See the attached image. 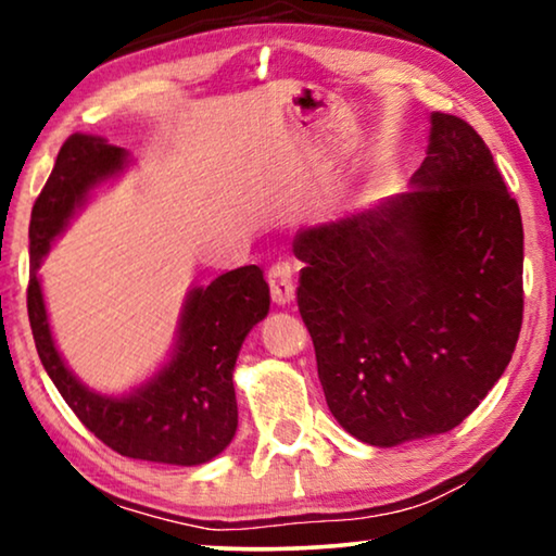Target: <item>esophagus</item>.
I'll list each match as a JSON object with an SVG mask.
<instances>
[{
    "label": "esophagus",
    "mask_w": 556,
    "mask_h": 556,
    "mask_svg": "<svg viewBox=\"0 0 556 556\" xmlns=\"http://www.w3.org/2000/svg\"><path fill=\"white\" fill-rule=\"evenodd\" d=\"M268 286L270 295L278 306H286L295 299V280H293V268L288 263H276L268 270Z\"/></svg>",
    "instance_id": "obj_1"
}]
</instances>
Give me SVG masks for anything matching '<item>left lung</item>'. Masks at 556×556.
<instances>
[{"label": "left lung", "instance_id": "1", "mask_svg": "<svg viewBox=\"0 0 556 556\" xmlns=\"http://www.w3.org/2000/svg\"><path fill=\"white\" fill-rule=\"evenodd\" d=\"M409 185L293 240L326 405L379 447L466 420L511 362L523 316L521 212L476 128L432 113Z\"/></svg>", "mask_w": 556, "mask_h": 556}]
</instances>
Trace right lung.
I'll list each match as a JSON object with an SVG mask.
<instances>
[{"mask_svg":"<svg viewBox=\"0 0 556 556\" xmlns=\"http://www.w3.org/2000/svg\"><path fill=\"white\" fill-rule=\"evenodd\" d=\"M128 151L101 136L73 134L55 159L29 219L27 314L37 354L78 420L126 458L200 466L225 451L238 430L232 371L250 329L268 316L270 288L257 265L192 288L181 308L169 362L124 397L93 392L67 369L52 339L37 278L52 240L86 204L90 189L116 177Z\"/></svg>","mask_w":556,"mask_h":556,"instance_id":"obj_1","label":"right lung"}]
</instances>
